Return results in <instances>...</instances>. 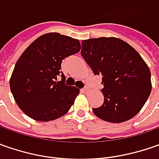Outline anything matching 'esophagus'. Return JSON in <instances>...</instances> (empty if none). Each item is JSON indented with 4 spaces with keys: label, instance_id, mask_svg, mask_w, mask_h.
<instances>
[{
    "label": "esophagus",
    "instance_id": "34e87169",
    "mask_svg": "<svg viewBox=\"0 0 159 159\" xmlns=\"http://www.w3.org/2000/svg\"><path fill=\"white\" fill-rule=\"evenodd\" d=\"M88 91H89V89H87V88H84V89H81V92H82V93H84V94L88 93Z\"/></svg>",
    "mask_w": 159,
    "mask_h": 159
}]
</instances>
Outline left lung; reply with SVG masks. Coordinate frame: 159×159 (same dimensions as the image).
Instances as JSON below:
<instances>
[{"instance_id":"1","label":"left lung","mask_w":159,"mask_h":159,"mask_svg":"<svg viewBox=\"0 0 159 159\" xmlns=\"http://www.w3.org/2000/svg\"><path fill=\"white\" fill-rule=\"evenodd\" d=\"M81 56L95 75H102L104 101L93 109L96 117L111 123L134 118L151 92L150 70L140 54L115 37H100L81 42Z\"/></svg>"}]
</instances>
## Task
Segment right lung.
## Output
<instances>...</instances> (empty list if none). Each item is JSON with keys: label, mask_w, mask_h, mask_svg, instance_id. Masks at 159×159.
Wrapping results in <instances>:
<instances>
[{"label": "right lung", "mask_w": 159, "mask_h": 159, "mask_svg": "<svg viewBox=\"0 0 159 159\" xmlns=\"http://www.w3.org/2000/svg\"><path fill=\"white\" fill-rule=\"evenodd\" d=\"M79 40L58 33L40 36L23 52L13 70L9 87L16 104L31 119L51 121L69 111L80 89L57 82L61 64L80 50Z\"/></svg>", "instance_id": "obj_1"}]
</instances>
